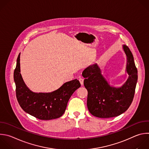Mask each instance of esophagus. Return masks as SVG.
<instances>
[{"label":"esophagus","instance_id":"esophagus-1","mask_svg":"<svg viewBox=\"0 0 149 149\" xmlns=\"http://www.w3.org/2000/svg\"><path fill=\"white\" fill-rule=\"evenodd\" d=\"M79 82H80L81 85H83V84H84V79H83V78L80 77V78H79Z\"/></svg>","mask_w":149,"mask_h":149}]
</instances>
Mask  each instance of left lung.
I'll use <instances>...</instances> for the list:
<instances>
[{"mask_svg":"<svg viewBox=\"0 0 149 149\" xmlns=\"http://www.w3.org/2000/svg\"><path fill=\"white\" fill-rule=\"evenodd\" d=\"M122 48L127 58L125 72L129 77L121 86L111 85L97 64L89 65L82 72L85 78L84 84L88 91L87 107L94 116H118L125 112L133 101L137 82V70L130 49L126 45H123Z\"/></svg>","mask_w":149,"mask_h":149,"instance_id":"8db88e82","label":"left lung"}]
</instances>
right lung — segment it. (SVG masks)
Here are the masks:
<instances>
[{"label": "right lung", "instance_id": "add662e5", "mask_svg": "<svg viewBox=\"0 0 149 149\" xmlns=\"http://www.w3.org/2000/svg\"><path fill=\"white\" fill-rule=\"evenodd\" d=\"M20 53L14 71L16 97L24 111L41 120H51L61 117L66 109L73 93L81 86L77 79L64 83L52 92H34L24 83L20 73Z\"/></svg>", "mask_w": 149, "mask_h": 149}]
</instances>
